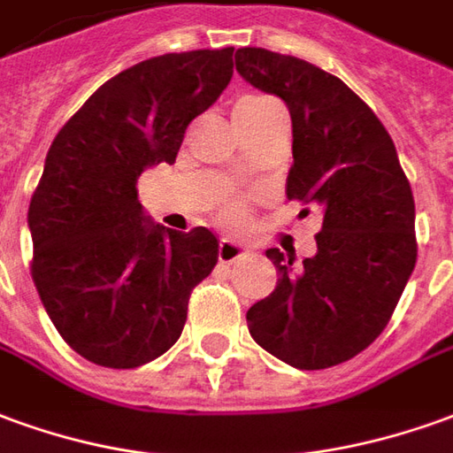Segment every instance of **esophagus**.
Here are the masks:
<instances>
[{"label": "esophagus", "mask_w": 453, "mask_h": 453, "mask_svg": "<svg viewBox=\"0 0 453 453\" xmlns=\"http://www.w3.org/2000/svg\"><path fill=\"white\" fill-rule=\"evenodd\" d=\"M242 255H248V248L237 240H230V237H223L220 245H218V259L220 262H235Z\"/></svg>", "instance_id": "34e87169"}]
</instances>
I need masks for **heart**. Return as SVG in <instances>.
<instances>
[{"mask_svg": "<svg viewBox=\"0 0 453 453\" xmlns=\"http://www.w3.org/2000/svg\"><path fill=\"white\" fill-rule=\"evenodd\" d=\"M259 103H265V97H248V100H242V103H237L235 110H242V107H252V105H259ZM227 218H237V213H240V208L237 205H230L226 211Z\"/></svg>", "mask_w": 453, "mask_h": 453, "instance_id": "1", "label": "heart"}]
</instances>
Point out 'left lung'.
Instances as JSON below:
<instances>
[{"instance_id": "obj_1", "label": "left lung", "mask_w": 453, "mask_h": 453, "mask_svg": "<svg viewBox=\"0 0 453 453\" xmlns=\"http://www.w3.org/2000/svg\"><path fill=\"white\" fill-rule=\"evenodd\" d=\"M237 73L292 115L287 198L321 211L316 255L267 250L277 287L248 309L250 336L299 370L346 363L380 336L417 262L414 198L388 129L341 78L267 49Z\"/></svg>"}]
</instances>
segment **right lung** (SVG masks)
I'll return each instance as SVG.
<instances>
[{"label": "right lung", "instance_id": "add662e5", "mask_svg": "<svg viewBox=\"0 0 453 453\" xmlns=\"http://www.w3.org/2000/svg\"><path fill=\"white\" fill-rule=\"evenodd\" d=\"M235 49L164 53L117 73L63 125L28 205L34 284L65 343L105 368L164 356L218 262L208 227L154 223L142 173L173 164L188 122L233 78Z\"/></svg>", "mask_w": 453, "mask_h": 453}]
</instances>
